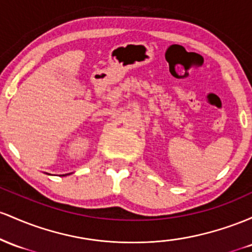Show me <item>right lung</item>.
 <instances>
[{"mask_svg": "<svg viewBox=\"0 0 252 252\" xmlns=\"http://www.w3.org/2000/svg\"><path fill=\"white\" fill-rule=\"evenodd\" d=\"M66 175H70V174H65V175H62V176H66Z\"/></svg>", "mask_w": 252, "mask_h": 252, "instance_id": "right-lung-1", "label": "right lung"}]
</instances>
